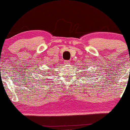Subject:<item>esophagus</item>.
<instances>
[{
	"instance_id": "esophagus-1",
	"label": "esophagus",
	"mask_w": 130,
	"mask_h": 130,
	"mask_svg": "<svg viewBox=\"0 0 130 130\" xmlns=\"http://www.w3.org/2000/svg\"><path fill=\"white\" fill-rule=\"evenodd\" d=\"M70 63V60H65L64 61V63H65V65H69Z\"/></svg>"
}]
</instances>
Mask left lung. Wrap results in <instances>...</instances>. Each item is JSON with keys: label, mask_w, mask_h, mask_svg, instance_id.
I'll return each mask as SVG.
<instances>
[{"label": "left lung", "mask_w": 130, "mask_h": 130, "mask_svg": "<svg viewBox=\"0 0 130 130\" xmlns=\"http://www.w3.org/2000/svg\"><path fill=\"white\" fill-rule=\"evenodd\" d=\"M85 74V73H84V74ZM84 76H86V74L84 75Z\"/></svg>", "instance_id": "8db88e82"}]
</instances>
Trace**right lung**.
<instances>
[{
    "mask_svg": "<svg viewBox=\"0 0 130 130\" xmlns=\"http://www.w3.org/2000/svg\"><path fill=\"white\" fill-rule=\"evenodd\" d=\"M49 71L50 72V71ZM49 75H50V74H49ZM43 80H45V79H43Z\"/></svg>",
    "mask_w": 130,
    "mask_h": 130,
    "instance_id": "add662e5",
    "label": "right lung"
}]
</instances>
